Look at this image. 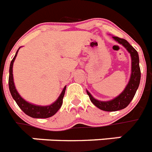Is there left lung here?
I'll return each instance as SVG.
<instances>
[{
  "mask_svg": "<svg viewBox=\"0 0 152 152\" xmlns=\"http://www.w3.org/2000/svg\"><path fill=\"white\" fill-rule=\"evenodd\" d=\"M112 38L115 41L125 48L128 53L130 54L132 58V71H131L130 79L128 85L124 88V91L119 95L115 97L110 101H99L94 98L91 94L90 92L86 90L87 94H88L91 102L99 109L105 111H116L124 109L130 104L134 98L136 91L138 90L141 80V71L139 67V57L137 50L124 39L119 38L118 37L112 36Z\"/></svg>",
  "mask_w": 152,
  "mask_h": 152,
  "instance_id": "1",
  "label": "left lung"
}]
</instances>
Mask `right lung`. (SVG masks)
I'll return each instance as SVG.
<instances>
[{
	"label": "right lung",
	"mask_w": 152,
	"mask_h": 152,
	"mask_svg": "<svg viewBox=\"0 0 152 152\" xmlns=\"http://www.w3.org/2000/svg\"><path fill=\"white\" fill-rule=\"evenodd\" d=\"M19 49H20V48L17 50L16 54H15L14 58L11 61V64H10V69H9L8 84L9 90L11 92V96H12V98H14V101L16 102V103L18 104V105L19 106L20 109L28 116L34 118H50V117L55 115L57 113V111L60 109V107H61L62 103H63L64 95V93H65L66 86L64 88L63 91H61L58 99L50 105H37V104L30 103V102L25 101L17 91L15 85H14V77H13V64H14V60L16 58Z\"/></svg>",
	"instance_id": "1"
}]
</instances>
